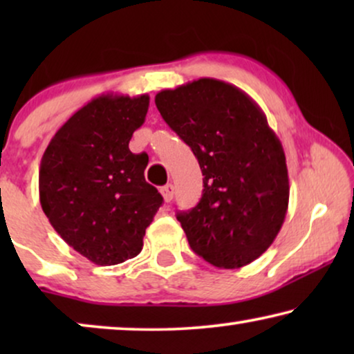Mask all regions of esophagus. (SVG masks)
<instances>
[{
    "label": "esophagus",
    "mask_w": 354,
    "mask_h": 354,
    "mask_svg": "<svg viewBox=\"0 0 354 354\" xmlns=\"http://www.w3.org/2000/svg\"><path fill=\"white\" fill-rule=\"evenodd\" d=\"M161 195H162L164 201H166V203H169V201L172 200V196H174V187H172V183H167V185L161 187Z\"/></svg>",
    "instance_id": "obj_1"
}]
</instances>
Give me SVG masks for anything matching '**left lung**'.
<instances>
[{
    "instance_id": "1",
    "label": "left lung",
    "mask_w": 354,
    "mask_h": 354,
    "mask_svg": "<svg viewBox=\"0 0 354 354\" xmlns=\"http://www.w3.org/2000/svg\"><path fill=\"white\" fill-rule=\"evenodd\" d=\"M154 103L205 176L200 203L177 212L190 248L221 269L253 263L282 229L290 196L282 143L264 113L216 79L162 90Z\"/></svg>"
}]
</instances>
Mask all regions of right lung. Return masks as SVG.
Masks as SVG:
<instances>
[{"mask_svg": "<svg viewBox=\"0 0 354 354\" xmlns=\"http://www.w3.org/2000/svg\"><path fill=\"white\" fill-rule=\"evenodd\" d=\"M148 106V95H101L72 114L43 153L41 209L67 245L98 266L135 258L162 205L145 180L148 154L129 149Z\"/></svg>", "mask_w": 354, "mask_h": 354, "instance_id": "obj_1", "label": "right lung"}]
</instances>
